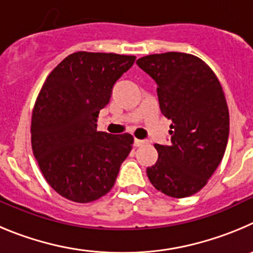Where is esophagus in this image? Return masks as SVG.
Listing matches in <instances>:
<instances>
[{
	"mask_svg": "<svg viewBox=\"0 0 253 253\" xmlns=\"http://www.w3.org/2000/svg\"><path fill=\"white\" fill-rule=\"evenodd\" d=\"M133 143H135V146H142V145L147 143V141H143V140H138V138H135Z\"/></svg>",
	"mask_w": 253,
	"mask_h": 253,
	"instance_id": "esophagus-1",
	"label": "esophagus"
}]
</instances>
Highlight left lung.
Masks as SVG:
<instances>
[{
	"instance_id": "8db88e82",
	"label": "left lung",
	"mask_w": 253,
	"mask_h": 253,
	"mask_svg": "<svg viewBox=\"0 0 253 253\" xmlns=\"http://www.w3.org/2000/svg\"><path fill=\"white\" fill-rule=\"evenodd\" d=\"M136 63L156 82L161 113L172 121L169 145H154L159 158L146 169L149 180L169 197H190L206 186L226 151L229 112L222 85L192 54H151Z\"/></svg>"
}]
</instances>
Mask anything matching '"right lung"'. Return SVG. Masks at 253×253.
Wrapping results in <instances>:
<instances>
[{
    "instance_id": "right-lung-1",
    "label": "right lung",
    "mask_w": 253,
    "mask_h": 253,
    "mask_svg": "<svg viewBox=\"0 0 253 253\" xmlns=\"http://www.w3.org/2000/svg\"><path fill=\"white\" fill-rule=\"evenodd\" d=\"M136 56L77 51L47 76L31 117V147L45 180L61 197L89 203L113 188L133 137L97 131L113 84Z\"/></svg>"
}]
</instances>
